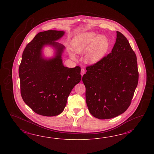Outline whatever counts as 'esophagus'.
Returning a JSON list of instances; mask_svg holds the SVG:
<instances>
[{
  "mask_svg": "<svg viewBox=\"0 0 154 154\" xmlns=\"http://www.w3.org/2000/svg\"><path fill=\"white\" fill-rule=\"evenodd\" d=\"M85 70L84 69V68H82L81 70V75L82 76H83V75L85 74Z\"/></svg>",
  "mask_w": 154,
  "mask_h": 154,
  "instance_id": "esophagus-1",
  "label": "esophagus"
}]
</instances>
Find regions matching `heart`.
Here are the masks:
<instances>
[{
	"label": "heart",
	"mask_w": 154,
	"mask_h": 154,
	"mask_svg": "<svg viewBox=\"0 0 154 154\" xmlns=\"http://www.w3.org/2000/svg\"><path fill=\"white\" fill-rule=\"evenodd\" d=\"M73 49L77 54L86 51V60L91 64H94L100 60L107 51L109 40L104 35H98L94 32L82 33L77 35L73 41ZM71 56H75L70 53Z\"/></svg>",
	"instance_id": "1"
}]
</instances>
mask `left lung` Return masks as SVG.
Wrapping results in <instances>:
<instances>
[{"instance_id": "left-lung-1", "label": "left lung", "mask_w": 154, "mask_h": 154, "mask_svg": "<svg viewBox=\"0 0 154 154\" xmlns=\"http://www.w3.org/2000/svg\"><path fill=\"white\" fill-rule=\"evenodd\" d=\"M116 33L111 52L87 66L82 77L89 112L99 119H112L125 112L138 82L135 52L126 38Z\"/></svg>"}]
</instances>
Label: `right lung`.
Returning a JSON list of instances; mask_svg holds the SVG:
<instances>
[{
    "label": "right lung",
    "mask_w": 154,
    "mask_h": 154,
    "mask_svg": "<svg viewBox=\"0 0 154 154\" xmlns=\"http://www.w3.org/2000/svg\"><path fill=\"white\" fill-rule=\"evenodd\" d=\"M64 33L52 30L38 33L23 53L19 69L21 95L24 102L42 116L60 114L72 90L81 79L79 66L68 68L63 64L61 54L65 47L55 41ZM46 45L56 50L55 57L48 60L42 54Z\"/></svg>",
    "instance_id": "right-lung-1"
}]
</instances>
